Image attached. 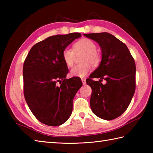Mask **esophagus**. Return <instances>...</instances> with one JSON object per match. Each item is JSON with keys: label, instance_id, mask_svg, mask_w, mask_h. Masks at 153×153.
Masks as SVG:
<instances>
[{"label": "esophagus", "instance_id": "obj_1", "mask_svg": "<svg viewBox=\"0 0 153 153\" xmlns=\"http://www.w3.org/2000/svg\"><path fill=\"white\" fill-rule=\"evenodd\" d=\"M82 83L83 84V85H85V84L86 83V79L85 78H83V79H82Z\"/></svg>", "mask_w": 153, "mask_h": 153}]
</instances>
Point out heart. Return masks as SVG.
<instances>
[{
	"label": "heart",
	"mask_w": 153,
	"mask_h": 153,
	"mask_svg": "<svg viewBox=\"0 0 153 153\" xmlns=\"http://www.w3.org/2000/svg\"><path fill=\"white\" fill-rule=\"evenodd\" d=\"M83 53L85 55L83 57L82 62L74 66L70 70V75L74 77H83L91 70V66H98L101 60V56L97 51V45L93 41L89 39L83 38L76 41L73 45V49L66 48L62 51V59L64 63L68 67H71L74 63L76 54Z\"/></svg>",
	"instance_id": "heart-1"
}]
</instances>
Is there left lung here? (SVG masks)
<instances>
[{"mask_svg": "<svg viewBox=\"0 0 153 153\" xmlns=\"http://www.w3.org/2000/svg\"><path fill=\"white\" fill-rule=\"evenodd\" d=\"M95 41L102 51L99 66L86 83L92 89L90 106L99 118L112 120L128 108L135 91V64L126 45L106 32L84 34ZM93 78H100L95 81ZM106 80L105 85L101 83Z\"/></svg>", "mask_w": 153, "mask_h": 153, "instance_id": "left-lung-1", "label": "left lung"}]
</instances>
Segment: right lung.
<instances>
[{
  "instance_id": "right-lung-1",
  "label": "right lung",
  "mask_w": 153,
  "mask_h": 153,
  "mask_svg": "<svg viewBox=\"0 0 153 153\" xmlns=\"http://www.w3.org/2000/svg\"><path fill=\"white\" fill-rule=\"evenodd\" d=\"M79 33L56 35L34 45L23 66L24 95L31 112L45 125L58 126L70 118L73 100L82 82L77 77L66 79L68 68L62 51Z\"/></svg>"
}]
</instances>
